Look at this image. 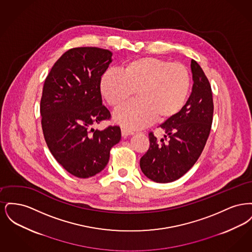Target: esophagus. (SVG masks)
<instances>
[{
	"mask_svg": "<svg viewBox=\"0 0 252 252\" xmlns=\"http://www.w3.org/2000/svg\"><path fill=\"white\" fill-rule=\"evenodd\" d=\"M121 132H122V136H123V137H127V136H130V135L134 134V132L127 130V129H126V128H122Z\"/></svg>",
	"mask_w": 252,
	"mask_h": 252,
	"instance_id": "34e87169",
	"label": "esophagus"
}]
</instances>
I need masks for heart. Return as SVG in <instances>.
<instances>
[{"mask_svg": "<svg viewBox=\"0 0 252 252\" xmlns=\"http://www.w3.org/2000/svg\"><path fill=\"white\" fill-rule=\"evenodd\" d=\"M119 72L108 71L100 90L108 105L121 107L136 93L137 101L114 113V120L126 129H139L157 119L165 122L183 108L190 90V74L180 63L156 58H142L123 64Z\"/></svg>", "mask_w": 252, "mask_h": 252, "instance_id": "heart-1", "label": "heart"}]
</instances>
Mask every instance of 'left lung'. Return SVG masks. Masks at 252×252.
<instances>
[{
    "mask_svg": "<svg viewBox=\"0 0 252 252\" xmlns=\"http://www.w3.org/2000/svg\"><path fill=\"white\" fill-rule=\"evenodd\" d=\"M191 71L193 84L188 101L176 116L159 126L165 133L160 141L149 133V149L140 160L143 173L155 182H172L186 174L210 135L214 115L211 85L195 60L191 61Z\"/></svg>",
    "mask_w": 252,
    "mask_h": 252,
    "instance_id": "1",
    "label": "left lung"
}]
</instances>
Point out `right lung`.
Here are the masks:
<instances>
[{
  "label": "right lung",
  "mask_w": 252,
  "mask_h": 252,
  "mask_svg": "<svg viewBox=\"0 0 252 252\" xmlns=\"http://www.w3.org/2000/svg\"><path fill=\"white\" fill-rule=\"evenodd\" d=\"M111 62L108 50L70 49L54 64L43 86L40 115L45 142L62 167L80 179L104 170L111 147L120 142L119 126L93 127L110 118L100 82Z\"/></svg>",
  "instance_id": "add662e5"
}]
</instances>
